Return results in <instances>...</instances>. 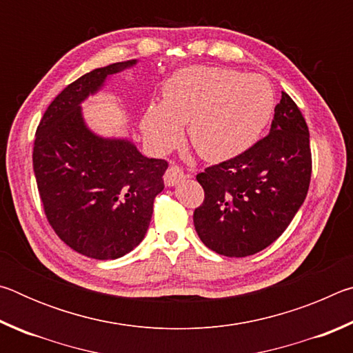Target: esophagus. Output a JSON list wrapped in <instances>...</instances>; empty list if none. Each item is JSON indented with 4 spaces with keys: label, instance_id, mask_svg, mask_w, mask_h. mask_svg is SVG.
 <instances>
[{
    "label": "esophagus",
    "instance_id": "1",
    "mask_svg": "<svg viewBox=\"0 0 353 353\" xmlns=\"http://www.w3.org/2000/svg\"><path fill=\"white\" fill-rule=\"evenodd\" d=\"M163 179H165L166 187H174L176 183H179L182 181V179H185V174H183V171L179 168V166L172 165V166H170L168 170H166Z\"/></svg>",
    "mask_w": 353,
    "mask_h": 353
}]
</instances>
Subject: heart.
<instances>
[{
	"mask_svg": "<svg viewBox=\"0 0 353 353\" xmlns=\"http://www.w3.org/2000/svg\"><path fill=\"white\" fill-rule=\"evenodd\" d=\"M165 101L151 104L141 119L149 148L168 152L183 139V124L202 159L227 162L252 148L272 117L276 94L260 74L190 67L172 74L163 88Z\"/></svg>",
	"mask_w": 353,
	"mask_h": 353,
	"instance_id": "heart-1",
	"label": "heart"
}]
</instances>
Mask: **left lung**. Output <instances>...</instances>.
<instances>
[{
    "mask_svg": "<svg viewBox=\"0 0 353 353\" xmlns=\"http://www.w3.org/2000/svg\"><path fill=\"white\" fill-rule=\"evenodd\" d=\"M196 179L205 198L194 210V229L208 249L248 256L272 244L303 204L312 179L310 132L294 101L282 92L270 134Z\"/></svg>",
    "mask_w": 353,
    "mask_h": 353,
    "instance_id": "1",
    "label": "left lung"
}]
</instances>
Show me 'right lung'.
I'll return each instance as SVG.
<instances>
[{"mask_svg":"<svg viewBox=\"0 0 353 353\" xmlns=\"http://www.w3.org/2000/svg\"><path fill=\"white\" fill-rule=\"evenodd\" d=\"M118 62L81 76L57 94L35 132L32 165L48 223L76 252L97 260L129 254L145 238L168 162L148 159L132 141L104 139L83 121L81 104Z\"/></svg>","mask_w":353,"mask_h":353,"instance_id":"add662e5","label":"right lung"}]
</instances>
